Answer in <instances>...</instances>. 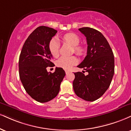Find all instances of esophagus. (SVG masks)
I'll return each mask as SVG.
<instances>
[{
  "instance_id": "esophagus-1",
  "label": "esophagus",
  "mask_w": 131,
  "mask_h": 131,
  "mask_svg": "<svg viewBox=\"0 0 131 131\" xmlns=\"http://www.w3.org/2000/svg\"><path fill=\"white\" fill-rule=\"evenodd\" d=\"M69 72H70V71H67V70L65 71V73L67 74H68Z\"/></svg>"
}]
</instances>
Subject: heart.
Instances as JSON below:
<instances>
[{"label":"heart","instance_id":"b5f03b06","mask_svg":"<svg viewBox=\"0 0 131 131\" xmlns=\"http://www.w3.org/2000/svg\"><path fill=\"white\" fill-rule=\"evenodd\" d=\"M62 40L74 46L75 53L79 56H82L84 53V48L81 46H79L81 40L76 34L72 33L67 34L63 36ZM59 42L56 38H53L50 40L49 45V49L52 56L54 57L59 56ZM77 63H78V59L75 56H63L58 60L57 64L59 67L62 68L64 70H70L74 65L76 64Z\"/></svg>","mask_w":131,"mask_h":131}]
</instances>
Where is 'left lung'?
Wrapping results in <instances>:
<instances>
[{
  "instance_id": "8db88e82",
  "label": "left lung",
  "mask_w": 131,
  "mask_h": 131,
  "mask_svg": "<svg viewBox=\"0 0 131 131\" xmlns=\"http://www.w3.org/2000/svg\"><path fill=\"white\" fill-rule=\"evenodd\" d=\"M79 30L85 36L88 48L86 56L78 67L88 74L75 72L73 89L78 96L94 101L102 96L111 85L114 74V56L108 41L100 31L90 27H82Z\"/></svg>"
}]
</instances>
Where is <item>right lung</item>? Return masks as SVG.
<instances>
[{
  "label": "right lung",
  "mask_w": 131,
  "mask_h": 131,
  "mask_svg": "<svg viewBox=\"0 0 131 131\" xmlns=\"http://www.w3.org/2000/svg\"><path fill=\"white\" fill-rule=\"evenodd\" d=\"M57 32L52 28L38 27L29 36L20 52V81L26 92L38 102H46L56 97L65 75L61 68H56L53 73L46 70L48 67L53 66L49 45Z\"/></svg>",
  "instance_id": "right-lung-1"
}]
</instances>
